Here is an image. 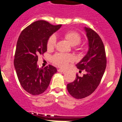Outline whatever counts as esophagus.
<instances>
[{
    "instance_id": "34e87169",
    "label": "esophagus",
    "mask_w": 122,
    "mask_h": 122,
    "mask_svg": "<svg viewBox=\"0 0 122 122\" xmlns=\"http://www.w3.org/2000/svg\"><path fill=\"white\" fill-rule=\"evenodd\" d=\"M58 71L59 72H63V73L66 72V71H65V70H63V69H58Z\"/></svg>"
}]
</instances>
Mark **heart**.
<instances>
[{
	"instance_id": "heart-1",
	"label": "heart",
	"mask_w": 122,
	"mask_h": 122,
	"mask_svg": "<svg viewBox=\"0 0 122 122\" xmlns=\"http://www.w3.org/2000/svg\"><path fill=\"white\" fill-rule=\"evenodd\" d=\"M65 38L69 42V43L72 46H75L76 49H79L78 45L81 43V37L77 32L75 31H69L63 34ZM56 43V38L54 35L50 36L47 41V48L48 50H52L55 47ZM73 60L72 56L70 55L64 54V53H56L51 58V61L58 67L65 68L67 66L69 62Z\"/></svg>"
}]
</instances>
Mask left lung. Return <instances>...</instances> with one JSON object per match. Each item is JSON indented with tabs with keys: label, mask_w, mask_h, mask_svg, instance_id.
Listing matches in <instances>:
<instances>
[{
	"label": "left lung",
	"mask_w": 122,
	"mask_h": 122,
	"mask_svg": "<svg viewBox=\"0 0 122 122\" xmlns=\"http://www.w3.org/2000/svg\"><path fill=\"white\" fill-rule=\"evenodd\" d=\"M89 41V50L87 54L76 65L86 74L77 77L67 84L69 94L76 99H82L91 94L100 84L107 67V56L102 40L97 33L89 28H85Z\"/></svg>",
	"instance_id": "1"
}]
</instances>
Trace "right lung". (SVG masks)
<instances>
[{"label":"right lung","instance_id":"1","mask_svg":"<svg viewBox=\"0 0 122 122\" xmlns=\"http://www.w3.org/2000/svg\"><path fill=\"white\" fill-rule=\"evenodd\" d=\"M52 25L43 20L35 21L22 30L15 48L14 65L21 86L32 95L44 92L50 84L55 67L48 65L38 68L39 55L47 51V41L53 33L61 27Z\"/></svg>","mask_w":122,"mask_h":122}]
</instances>
